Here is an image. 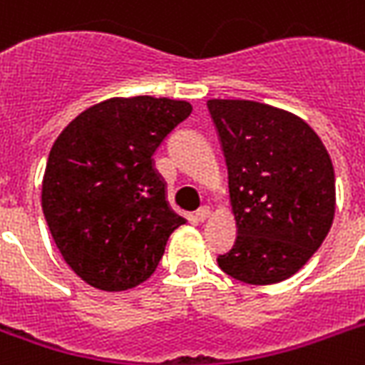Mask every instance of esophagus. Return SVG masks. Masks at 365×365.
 Instances as JSON below:
<instances>
[{"label":"esophagus","mask_w":365,"mask_h":365,"mask_svg":"<svg viewBox=\"0 0 365 365\" xmlns=\"http://www.w3.org/2000/svg\"><path fill=\"white\" fill-rule=\"evenodd\" d=\"M208 216H210V208L208 207H201L199 210H197V212H195V218L199 220V222H205Z\"/></svg>","instance_id":"obj_1"}]
</instances>
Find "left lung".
Returning a JSON list of instances; mask_svg holds the SVG:
<instances>
[{"label":"left lung","instance_id":"obj_1","mask_svg":"<svg viewBox=\"0 0 365 365\" xmlns=\"http://www.w3.org/2000/svg\"><path fill=\"white\" fill-rule=\"evenodd\" d=\"M227 164L237 226L222 272L272 285L304 266L335 216V172L322 139L300 116L247 99H208Z\"/></svg>","mask_w":365,"mask_h":365}]
</instances>
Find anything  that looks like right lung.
<instances>
[{
	"mask_svg": "<svg viewBox=\"0 0 365 365\" xmlns=\"http://www.w3.org/2000/svg\"><path fill=\"white\" fill-rule=\"evenodd\" d=\"M191 110L182 99L110 97L55 139L41 208L65 262L91 287L118 293L149 279L185 224L166 201L153 155Z\"/></svg>",
	"mask_w": 365,
	"mask_h": 365,
	"instance_id": "right-lung-1",
	"label": "right lung"
}]
</instances>
